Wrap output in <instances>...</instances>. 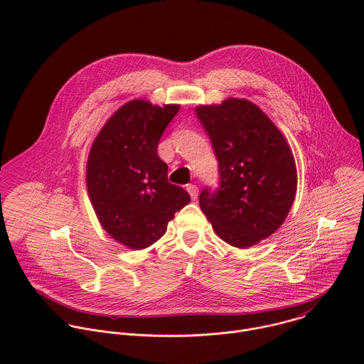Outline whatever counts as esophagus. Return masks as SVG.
I'll return each instance as SVG.
<instances>
[{
  "instance_id": "1",
  "label": "esophagus",
  "mask_w": 364,
  "mask_h": 364,
  "mask_svg": "<svg viewBox=\"0 0 364 364\" xmlns=\"http://www.w3.org/2000/svg\"><path fill=\"white\" fill-rule=\"evenodd\" d=\"M187 191H188V194H190V197H191L193 200L197 198V196H198V188H197L196 184H187Z\"/></svg>"
}]
</instances>
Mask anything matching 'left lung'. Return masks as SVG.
<instances>
[{
    "label": "left lung",
    "mask_w": 364,
    "mask_h": 364,
    "mask_svg": "<svg viewBox=\"0 0 364 364\" xmlns=\"http://www.w3.org/2000/svg\"><path fill=\"white\" fill-rule=\"evenodd\" d=\"M219 161L220 186L204 188L200 209L216 235L249 247L275 233L296 193L292 151L268 115L246 99L196 108Z\"/></svg>",
    "instance_id": "8db88e82"
}]
</instances>
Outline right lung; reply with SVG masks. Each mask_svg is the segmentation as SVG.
<instances>
[{
    "label": "right lung",
    "mask_w": 364,
    "mask_h": 364,
    "mask_svg": "<svg viewBox=\"0 0 364 364\" xmlns=\"http://www.w3.org/2000/svg\"><path fill=\"white\" fill-rule=\"evenodd\" d=\"M180 105L134 99L122 105L95 138L86 164V186L102 228L121 245L139 250L164 236L167 225L190 201L168 183L159 157L160 138Z\"/></svg>",
    "instance_id": "add662e5"
}]
</instances>
